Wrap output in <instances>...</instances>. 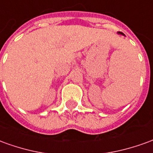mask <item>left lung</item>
Instances as JSON below:
<instances>
[{"label": "left lung", "mask_w": 153, "mask_h": 153, "mask_svg": "<svg viewBox=\"0 0 153 153\" xmlns=\"http://www.w3.org/2000/svg\"><path fill=\"white\" fill-rule=\"evenodd\" d=\"M118 33V34L123 35V36H125V34H124V33H121V32H118V33Z\"/></svg>", "instance_id": "left-lung-1"}]
</instances>
